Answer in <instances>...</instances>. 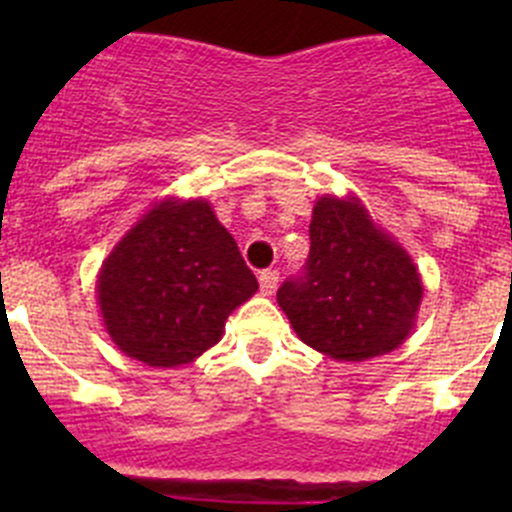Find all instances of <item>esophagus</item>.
Wrapping results in <instances>:
<instances>
[{
  "instance_id": "esophagus-1",
  "label": "esophagus",
  "mask_w": 512,
  "mask_h": 512,
  "mask_svg": "<svg viewBox=\"0 0 512 512\" xmlns=\"http://www.w3.org/2000/svg\"><path fill=\"white\" fill-rule=\"evenodd\" d=\"M277 282H280V272H277V270H262L260 272V289H262V294H272V292H275Z\"/></svg>"
}]
</instances>
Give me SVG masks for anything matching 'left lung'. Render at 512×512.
<instances>
[{"mask_svg": "<svg viewBox=\"0 0 512 512\" xmlns=\"http://www.w3.org/2000/svg\"><path fill=\"white\" fill-rule=\"evenodd\" d=\"M302 275L277 302L307 347L337 361L381 356L414 329L423 285L409 252L374 225L356 198H319Z\"/></svg>", "mask_w": 512, "mask_h": 512, "instance_id": "8db88e82", "label": "left lung"}]
</instances>
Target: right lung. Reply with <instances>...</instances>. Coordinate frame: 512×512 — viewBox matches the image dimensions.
<instances>
[{"label":"right lung","instance_id":"add662e5","mask_svg":"<svg viewBox=\"0 0 512 512\" xmlns=\"http://www.w3.org/2000/svg\"><path fill=\"white\" fill-rule=\"evenodd\" d=\"M96 292L123 354L180 366L220 342L225 319L257 292V280L208 200L168 198L103 260Z\"/></svg>","mask_w":512,"mask_h":512}]
</instances>
